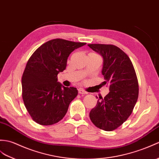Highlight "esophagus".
I'll use <instances>...</instances> for the list:
<instances>
[{"label": "esophagus", "mask_w": 159, "mask_h": 159, "mask_svg": "<svg viewBox=\"0 0 159 159\" xmlns=\"http://www.w3.org/2000/svg\"><path fill=\"white\" fill-rule=\"evenodd\" d=\"M79 93L80 94H87V92L84 91L83 89H79Z\"/></svg>", "instance_id": "obj_1"}]
</instances>
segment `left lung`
<instances>
[{
	"mask_svg": "<svg viewBox=\"0 0 159 159\" xmlns=\"http://www.w3.org/2000/svg\"><path fill=\"white\" fill-rule=\"evenodd\" d=\"M88 46L103 57L102 73L110 92L99 98L89 117L102 130H115L131 115L137 102L139 85L136 73L128 55L113 45L89 44Z\"/></svg>",
	"mask_w": 159,
	"mask_h": 159,
	"instance_id": "8db88e82",
	"label": "left lung"
}]
</instances>
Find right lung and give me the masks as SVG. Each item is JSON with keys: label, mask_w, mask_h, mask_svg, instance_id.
Here are the masks:
<instances>
[{"label": "right lung", "mask_w": 159, "mask_h": 159, "mask_svg": "<svg viewBox=\"0 0 159 159\" xmlns=\"http://www.w3.org/2000/svg\"><path fill=\"white\" fill-rule=\"evenodd\" d=\"M84 45L55 39L43 44L30 57L22 75V98L36 123L51 125L66 115L78 91L62 86L57 82V75L66 69L70 54Z\"/></svg>", "instance_id": "1"}]
</instances>
